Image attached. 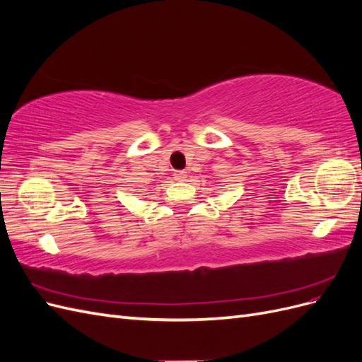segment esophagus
<instances>
[{
	"label": "esophagus",
	"mask_w": 362,
	"mask_h": 362,
	"mask_svg": "<svg viewBox=\"0 0 362 362\" xmlns=\"http://www.w3.org/2000/svg\"><path fill=\"white\" fill-rule=\"evenodd\" d=\"M173 178L177 180V181H184L185 178H187V172H184V170H175Z\"/></svg>",
	"instance_id": "1"
}]
</instances>
